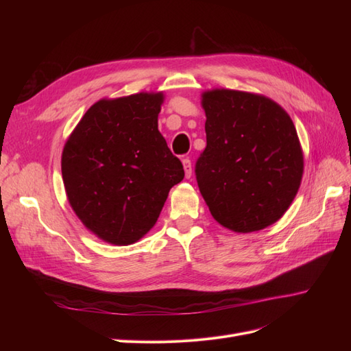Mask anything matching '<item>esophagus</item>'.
Returning <instances> with one entry per match:
<instances>
[{
    "label": "esophagus",
    "instance_id": "34e87169",
    "mask_svg": "<svg viewBox=\"0 0 351 351\" xmlns=\"http://www.w3.org/2000/svg\"><path fill=\"white\" fill-rule=\"evenodd\" d=\"M183 168H184L186 178L192 177V162H190L189 158H184V159H183Z\"/></svg>",
    "mask_w": 351,
    "mask_h": 351
}]
</instances>
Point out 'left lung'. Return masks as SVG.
Listing matches in <instances>:
<instances>
[{
  "label": "left lung",
  "mask_w": 351,
  "mask_h": 351,
  "mask_svg": "<svg viewBox=\"0 0 351 351\" xmlns=\"http://www.w3.org/2000/svg\"><path fill=\"white\" fill-rule=\"evenodd\" d=\"M206 147L196 180L212 217L236 232L278 221L300 187L303 152L295 127L262 95L214 89L202 95Z\"/></svg>",
  "instance_id": "1"
}]
</instances>
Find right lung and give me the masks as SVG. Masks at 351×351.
<instances>
[{
    "label": "right lung",
    "instance_id": "add662e5",
    "mask_svg": "<svg viewBox=\"0 0 351 351\" xmlns=\"http://www.w3.org/2000/svg\"><path fill=\"white\" fill-rule=\"evenodd\" d=\"M162 92L101 99L67 139L61 173L83 226L104 241L127 246L161 214L183 164L158 130Z\"/></svg>",
    "mask_w": 351,
    "mask_h": 351
}]
</instances>
